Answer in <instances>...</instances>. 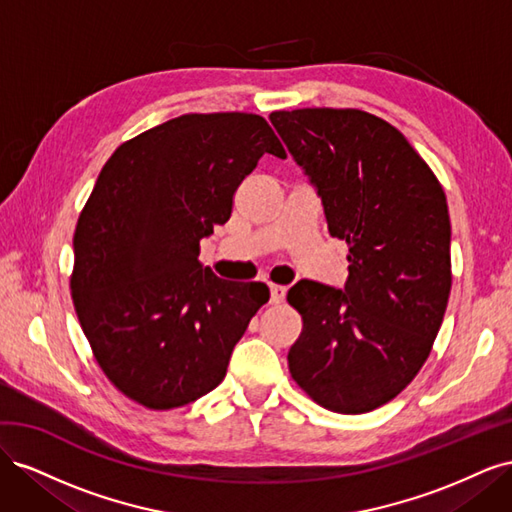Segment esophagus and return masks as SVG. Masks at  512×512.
Returning <instances> with one entry per match:
<instances>
[{"label":"esophagus","instance_id":"1","mask_svg":"<svg viewBox=\"0 0 512 512\" xmlns=\"http://www.w3.org/2000/svg\"><path fill=\"white\" fill-rule=\"evenodd\" d=\"M269 290H271L269 303H271V305H280V303L284 301V297H286V288H284V286H275V284H271V286H269Z\"/></svg>","mask_w":512,"mask_h":512}]
</instances>
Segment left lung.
Listing matches in <instances>:
<instances>
[{
	"mask_svg": "<svg viewBox=\"0 0 512 512\" xmlns=\"http://www.w3.org/2000/svg\"><path fill=\"white\" fill-rule=\"evenodd\" d=\"M346 239L344 290L303 280L290 374L322 408L371 412L414 380L451 294V220L440 181L391 123L356 108L269 115Z\"/></svg>",
	"mask_w": 512,
	"mask_h": 512,
	"instance_id": "8db88e82",
	"label": "left lung"
}]
</instances>
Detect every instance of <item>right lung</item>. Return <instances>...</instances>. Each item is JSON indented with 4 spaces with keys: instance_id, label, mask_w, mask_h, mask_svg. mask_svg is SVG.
I'll list each match as a JSON object with an SVG mask.
<instances>
[{
    "instance_id": "1",
    "label": "right lung",
    "mask_w": 512,
    "mask_h": 512,
    "mask_svg": "<svg viewBox=\"0 0 512 512\" xmlns=\"http://www.w3.org/2000/svg\"><path fill=\"white\" fill-rule=\"evenodd\" d=\"M286 158L252 113L181 115L123 143L74 232L72 301L106 378L151 410L218 386L235 344L269 301L265 284L220 280L200 239L228 222L258 160Z\"/></svg>"
}]
</instances>
